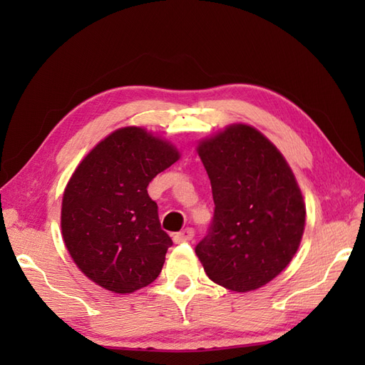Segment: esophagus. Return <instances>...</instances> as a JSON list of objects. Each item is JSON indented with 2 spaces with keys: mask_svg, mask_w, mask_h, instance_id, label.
<instances>
[{
  "mask_svg": "<svg viewBox=\"0 0 365 365\" xmlns=\"http://www.w3.org/2000/svg\"><path fill=\"white\" fill-rule=\"evenodd\" d=\"M192 237H195V230H192L191 227H187L182 232H178V234L174 235V243L178 245V243H187L190 242V240H192Z\"/></svg>",
  "mask_w": 365,
  "mask_h": 365,
  "instance_id": "1",
  "label": "esophagus"
}]
</instances>
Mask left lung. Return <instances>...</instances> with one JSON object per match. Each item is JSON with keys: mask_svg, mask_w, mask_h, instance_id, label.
<instances>
[{"mask_svg": "<svg viewBox=\"0 0 365 365\" xmlns=\"http://www.w3.org/2000/svg\"><path fill=\"white\" fill-rule=\"evenodd\" d=\"M215 213L196 254L213 282L234 292L268 284L292 262L306 207L290 166L259 130L234 123L197 145Z\"/></svg>", "mask_w": 365, "mask_h": 365, "instance_id": "1", "label": "left lung"}]
</instances>
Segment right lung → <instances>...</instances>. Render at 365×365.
I'll return each instance as SVG.
<instances>
[{
  "instance_id": "add662e5",
  "label": "right lung",
  "mask_w": 365,
  "mask_h": 365,
  "mask_svg": "<svg viewBox=\"0 0 365 365\" xmlns=\"http://www.w3.org/2000/svg\"><path fill=\"white\" fill-rule=\"evenodd\" d=\"M178 157L165 139L125 127L100 141L75 169L61 229L68 254L92 282L131 293L158 277L173 240L161 229L147 187Z\"/></svg>"
}]
</instances>
